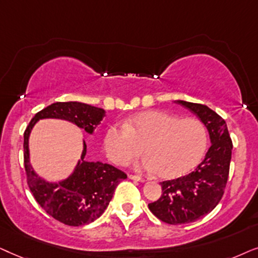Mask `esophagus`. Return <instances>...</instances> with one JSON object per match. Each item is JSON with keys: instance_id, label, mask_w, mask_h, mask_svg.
Listing matches in <instances>:
<instances>
[{"instance_id": "34e87169", "label": "esophagus", "mask_w": 258, "mask_h": 258, "mask_svg": "<svg viewBox=\"0 0 258 258\" xmlns=\"http://www.w3.org/2000/svg\"><path fill=\"white\" fill-rule=\"evenodd\" d=\"M128 178L130 179H133V180H138V181H145L143 177L140 176H137V174H128Z\"/></svg>"}]
</instances>
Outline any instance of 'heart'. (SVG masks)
I'll return each instance as SVG.
<instances>
[{
	"label": "heart",
	"instance_id": "1",
	"mask_svg": "<svg viewBox=\"0 0 258 258\" xmlns=\"http://www.w3.org/2000/svg\"><path fill=\"white\" fill-rule=\"evenodd\" d=\"M143 167L163 178L190 172L208 146L207 127L196 118H181L161 111L138 113L126 123H115L105 136V150L113 163L125 165L143 152Z\"/></svg>",
	"mask_w": 258,
	"mask_h": 258
}]
</instances>
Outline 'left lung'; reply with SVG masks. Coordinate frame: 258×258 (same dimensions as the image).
Instances as JSON below:
<instances>
[{
    "instance_id": "1",
    "label": "left lung",
    "mask_w": 258,
    "mask_h": 258,
    "mask_svg": "<svg viewBox=\"0 0 258 258\" xmlns=\"http://www.w3.org/2000/svg\"><path fill=\"white\" fill-rule=\"evenodd\" d=\"M207 126L211 146L195 171L172 180L161 181L160 198L149 204L151 212L167 224L196 222L208 215L224 195L229 177L232 142L225 120L208 106L178 100Z\"/></svg>"
}]
</instances>
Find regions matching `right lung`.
I'll return each instance as SVG.
<instances>
[{"label":"right lung","mask_w":258,"mask_h":258,"mask_svg":"<svg viewBox=\"0 0 258 258\" xmlns=\"http://www.w3.org/2000/svg\"><path fill=\"white\" fill-rule=\"evenodd\" d=\"M104 116L102 108L82 102H54L34 115L23 135V163L30 192L40 207L62 224L80 226L94 222L106 210L119 181L127 176L109 164L86 160L87 146L84 144L81 161L73 174L57 184L48 183L36 176L29 164V133L37 120L44 118L66 119L93 133Z\"/></svg>","instance_id":"add662e5"}]
</instances>
